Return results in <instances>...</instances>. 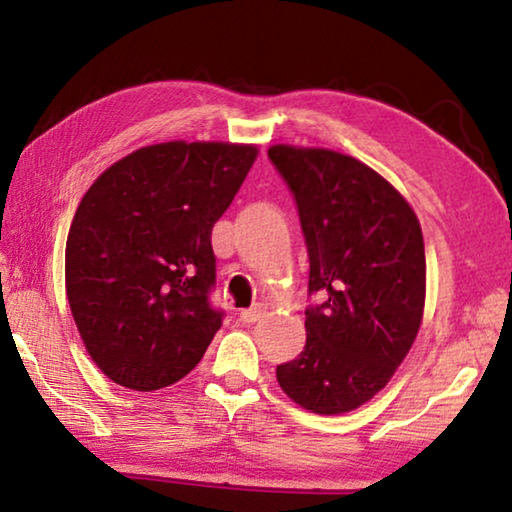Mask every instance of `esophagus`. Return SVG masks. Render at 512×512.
Segmentation results:
<instances>
[{
    "label": "esophagus",
    "instance_id": "34e87169",
    "mask_svg": "<svg viewBox=\"0 0 512 512\" xmlns=\"http://www.w3.org/2000/svg\"><path fill=\"white\" fill-rule=\"evenodd\" d=\"M262 314H264L262 307L244 309V311H241V314H239V320H241V323H244V325H253V323H257L259 316H262Z\"/></svg>",
    "mask_w": 512,
    "mask_h": 512
}]
</instances>
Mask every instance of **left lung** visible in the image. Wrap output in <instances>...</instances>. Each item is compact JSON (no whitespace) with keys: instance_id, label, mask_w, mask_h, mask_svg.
Here are the masks:
<instances>
[{"instance_id":"1","label":"left lung","mask_w":512,"mask_h":512,"mask_svg":"<svg viewBox=\"0 0 512 512\" xmlns=\"http://www.w3.org/2000/svg\"><path fill=\"white\" fill-rule=\"evenodd\" d=\"M268 158L287 180L309 253L307 343L277 366L302 409L341 415L384 388L418 336L427 296L420 221L368 164L329 149L275 144Z\"/></svg>"}]
</instances>
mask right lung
Wrapping results in <instances>:
<instances>
[{
    "instance_id": "add662e5",
    "label": "right lung",
    "mask_w": 512,
    "mask_h": 512,
    "mask_svg": "<svg viewBox=\"0 0 512 512\" xmlns=\"http://www.w3.org/2000/svg\"><path fill=\"white\" fill-rule=\"evenodd\" d=\"M255 144L164 142L117 160L85 192L65 246L74 323L103 375L131 391L176 384L221 327L212 228Z\"/></svg>"
}]
</instances>
